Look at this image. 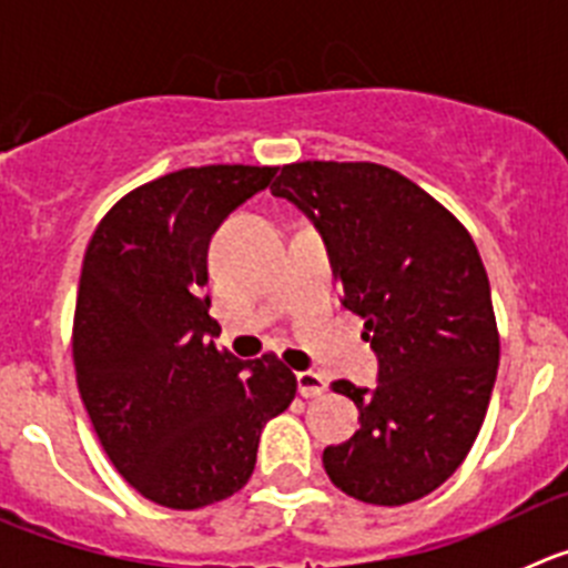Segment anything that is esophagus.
<instances>
[{
    "mask_svg": "<svg viewBox=\"0 0 568 568\" xmlns=\"http://www.w3.org/2000/svg\"><path fill=\"white\" fill-rule=\"evenodd\" d=\"M295 381H298L301 398H318V395L327 393V381L321 378L318 373H298Z\"/></svg>",
    "mask_w": 568,
    "mask_h": 568,
    "instance_id": "esophagus-1",
    "label": "esophagus"
}]
</instances>
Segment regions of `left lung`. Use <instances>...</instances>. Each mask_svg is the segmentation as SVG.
<instances>
[{"label":"left lung","instance_id":"obj_1","mask_svg":"<svg viewBox=\"0 0 568 568\" xmlns=\"http://www.w3.org/2000/svg\"><path fill=\"white\" fill-rule=\"evenodd\" d=\"M270 190L315 224L341 304L364 318L378 355L375 389L333 384L355 400L361 429L324 449V469L349 498L413 504L464 464L498 375L478 247L444 204L384 164H284Z\"/></svg>","mask_w":568,"mask_h":568}]
</instances>
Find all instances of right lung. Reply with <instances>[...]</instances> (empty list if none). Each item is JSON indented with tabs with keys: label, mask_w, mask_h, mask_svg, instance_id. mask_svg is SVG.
Segmentation results:
<instances>
[{
	"label": "right lung",
	"mask_w": 568,
	"mask_h": 568,
	"mask_svg": "<svg viewBox=\"0 0 568 568\" xmlns=\"http://www.w3.org/2000/svg\"><path fill=\"white\" fill-rule=\"evenodd\" d=\"M275 168L207 164L135 187L99 222L73 318L79 395L104 453L168 509L230 498L255 469L261 429L295 398L275 355L219 353L207 250Z\"/></svg>",
	"instance_id": "add662e5"
}]
</instances>
